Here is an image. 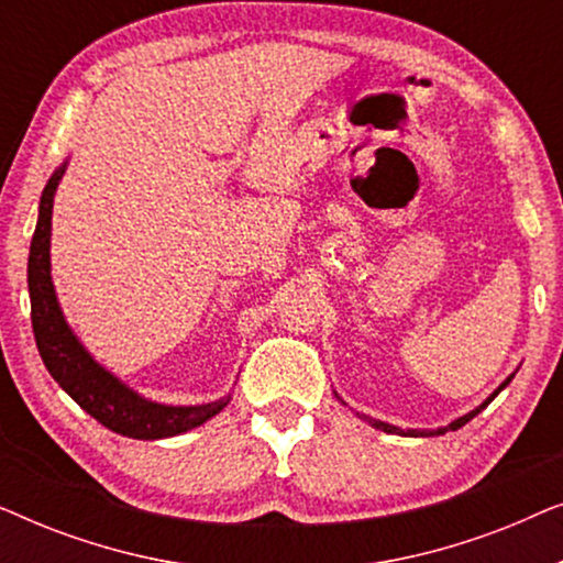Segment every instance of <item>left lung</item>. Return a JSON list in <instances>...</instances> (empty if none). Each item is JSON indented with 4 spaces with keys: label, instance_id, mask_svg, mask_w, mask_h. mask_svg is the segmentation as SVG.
Returning a JSON list of instances; mask_svg holds the SVG:
<instances>
[{
    "label": "left lung",
    "instance_id": "8db88e82",
    "mask_svg": "<svg viewBox=\"0 0 563 563\" xmlns=\"http://www.w3.org/2000/svg\"><path fill=\"white\" fill-rule=\"evenodd\" d=\"M512 382V376H507V379L503 382V384H499V387L495 389V391H492V395L487 397V399H484V402L479 405V407H476V410H472V412H466L464 415V418H459V420H453L451 422V426H445V428H438V430H402V428H397V426H389V422H382V420H372V418H366V415H361V418H364L366 422H368V426H374L376 430H384V433H397V435H412V438H420V435H443V433H449V430H459V428H464L466 426V422L468 420H472V418H476V415H479L482 410H484V407H487L489 402H492V399H495L497 395H499V391H503L505 387H507V384H510Z\"/></svg>",
    "mask_w": 563,
    "mask_h": 563
}]
</instances>
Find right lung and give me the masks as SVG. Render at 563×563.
I'll return each mask as SVG.
<instances>
[{"instance_id": "add662e5", "label": "right lung", "mask_w": 563, "mask_h": 563, "mask_svg": "<svg viewBox=\"0 0 563 563\" xmlns=\"http://www.w3.org/2000/svg\"><path fill=\"white\" fill-rule=\"evenodd\" d=\"M64 172L66 164L56 168L45 184L27 258L30 318H33L35 343L45 368L84 412H89L112 433L137 438V441H158V438H172L202 426L230 402V397L195 407L151 402L130 389L128 384H122L104 366H99L74 335V330L68 328L51 279L53 197H56Z\"/></svg>"}]
</instances>
